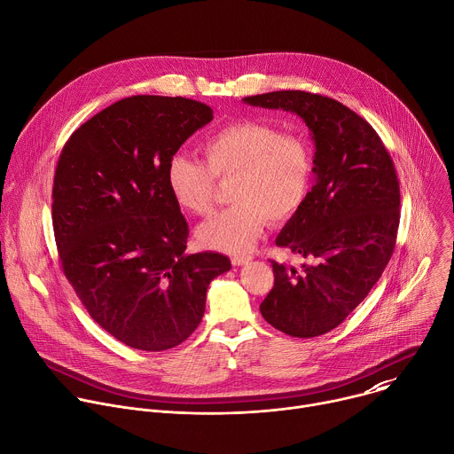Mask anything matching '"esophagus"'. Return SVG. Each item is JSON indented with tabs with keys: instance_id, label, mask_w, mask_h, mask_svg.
I'll use <instances>...</instances> for the list:
<instances>
[{
	"instance_id": "34e87169",
	"label": "esophagus",
	"mask_w": 454,
	"mask_h": 454,
	"mask_svg": "<svg viewBox=\"0 0 454 454\" xmlns=\"http://www.w3.org/2000/svg\"><path fill=\"white\" fill-rule=\"evenodd\" d=\"M249 261H251V256H247V254H233L231 256L233 266H246Z\"/></svg>"
}]
</instances>
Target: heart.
Here are the masks:
<instances>
[{
    "mask_svg": "<svg viewBox=\"0 0 454 454\" xmlns=\"http://www.w3.org/2000/svg\"><path fill=\"white\" fill-rule=\"evenodd\" d=\"M205 163L174 154L165 179L174 203L186 214L208 215L214 208L215 179H233L235 203L198 228L205 247L224 253L249 251L268 219L289 221L303 207L312 183L309 142L256 120L228 123L203 144Z\"/></svg>",
    "mask_w": 454,
    "mask_h": 454,
    "instance_id": "1",
    "label": "heart"
}]
</instances>
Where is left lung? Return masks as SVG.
<instances>
[{
    "label": "left lung",
    "mask_w": 454,
    "mask_h": 454,
    "mask_svg": "<svg viewBox=\"0 0 454 454\" xmlns=\"http://www.w3.org/2000/svg\"><path fill=\"white\" fill-rule=\"evenodd\" d=\"M242 100L298 114L316 147V181L277 237V246L312 264L298 270L271 261L275 286L261 312L284 334H327L366 298L390 262L401 219L394 161L373 127L334 98L273 91Z\"/></svg>",
    "instance_id": "8db88e82"
}]
</instances>
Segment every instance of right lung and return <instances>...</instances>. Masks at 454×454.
Returning <instances> with one entry per match:
<instances>
[{"instance_id": "right-lung-1", "label": "right lung", "mask_w": 454, "mask_h": 454, "mask_svg": "<svg viewBox=\"0 0 454 454\" xmlns=\"http://www.w3.org/2000/svg\"><path fill=\"white\" fill-rule=\"evenodd\" d=\"M210 106L137 95L70 137L53 177L51 223L62 271L98 325L131 348L183 343L205 314L210 282L230 258L186 253L188 224L165 170L208 121Z\"/></svg>"}]
</instances>
